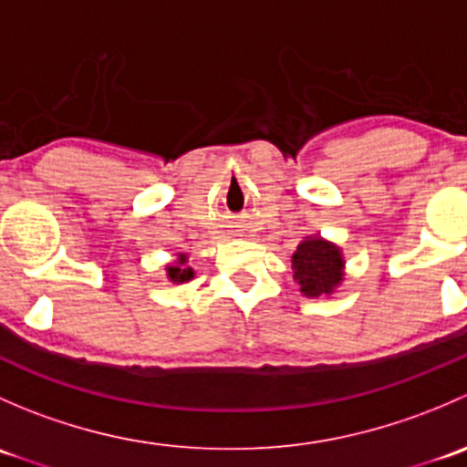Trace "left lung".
<instances>
[{
  "instance_id": "1",
  "label": "left lung",
  "mask_w": 467,
  "mask_h": 467,
  "mask_svg": "<svg viewBox=\"0 0 467 467\" xmlns=\"http://www.w3.org/2000/svg\"><path fill=\"white\" fill-rule=\"evenodd\" d=\"M291 271L300 285V294L307 298H329L346 280V257L341 246L321 234H309L291 255Z\"/></svg>"
}]
</instances>
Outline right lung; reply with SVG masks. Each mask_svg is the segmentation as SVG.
<instances>
[{
  "mask_svg": "<svg viewBox=\"0 0 467 467\" xmlns=\"http://www.w3.org/2000/svg\"><path fill=\"white\" fill-rule=\"evenodd\" d=\"M187 262H190V255H187V253H176V260H171L164 266L167 280L171 282V285H181V282H187L194 277V268Z\"/></svg>",
  "mask_w": 467,
  "mask_h": 467,
  "instance_id": "obj_1",
  "label": "right lung"
}]
</instances>
